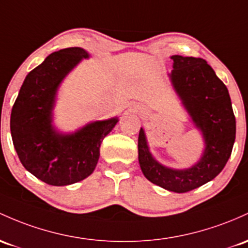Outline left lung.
Instances as JSON below:
<instances>
[{
  "mask_svg": "<svg viewBox=\"0 0 248 248\" xmlns=\"http://www.w3.org/2000/svg\"><path fill=\"white\" fill-rule=\"evenodd\" d=\"M168 74L174 91L203 139L201 157L188 168L167 167L149 151L145 130L139 133V164L154 185L175 193L198 188L224 170L235 140V118L228 89L207 62L200 58L173 55Z\"/></svg>",
  "mask_w": 248,
  "mask_h": 248,
  "instance_id": "left-lung-1",
  "label": "left lung"
}]
</instances>
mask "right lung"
<instances>
[{
    "instance_id": "1",
    "label": "right lung",
    "mask_w": 248,
    "mask_h": 248,
    "mask_svg": "<svg viewBox=\"0 0 248 248\" xmlns=\"http://www.w3.org/2000/svg\"><path fill=\"white\" fill-rule=\"evenodd\" d=\"M89 56L80 47L50 54L26 76L13 106L10 132L18 159L29 173L51 186H68L91 175L102 140L119 121L116 116L93 121L72 133L53 124L62 81Z\"/></svg>"
}]
</instances>
